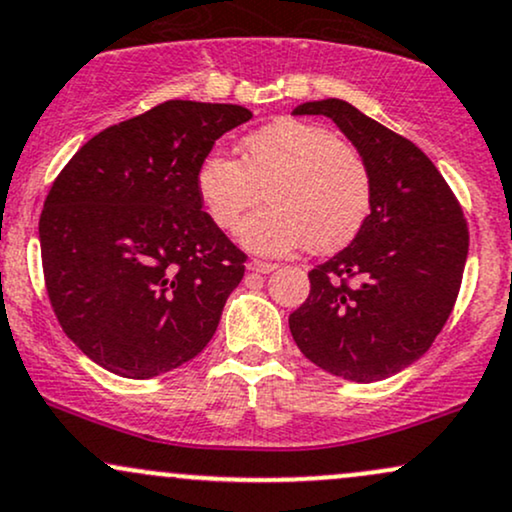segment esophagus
<instances>
[{"mask_svg": "<svg viewBox=\"0 0 512 512\" xmlns=\"http://www.w3.org/2000/svg\"><path fill=\"white\" fill-rule=\"evenodd\" d=\"M278 268L275 263H268V261H258V258H254V261H249V270H254V273H273V270Z\"/></svg>", "mask_w": 512, "mask_h": 512, "instance_id": "34e87169", "label": "esophagus"}]
</instances>
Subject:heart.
Segmentation results:
<instances>
[{
  "label": "heart",
  "instance_id": "heart-1",
  "mask_svg": "<svg viewBox=\"0 0 512 512\" xmlns=\"http://www.w3.org/2000/svg\"><path fill=\"white\" fill-rule=\"evenodd\" d=\"M196 196L218 230L230 232L263 196L268 206L239 227L246 249L330 254L362 230L371 174L357 148L326 126L275 119L239 143V160L213 150L196 167Z\"/></svg>",
  "mask_w": 512,
  "mask_h": 512
}]
</instances>
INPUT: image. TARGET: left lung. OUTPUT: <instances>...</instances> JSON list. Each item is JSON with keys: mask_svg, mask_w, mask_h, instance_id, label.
Returning <instances> with one entry per match:
<instances>
[{"mask_svg": "<svg viewBox=\"0 0 512 512\" xmlns=\"http://www.w3.org/2000/svg\"><path fill=\"white\" fill-rule=\"evenodd\" d=\"M359 150L371 174V213L350 246L309 273L290 314L306 359L328 374L374 383L417 362L458 299L470 232L446 179L426 155L350 102H304Z\"/></svg>", "mask_w": 512, "mask_h": 512, "instance_id": "obj_1", "label": "left lung"}]
</instances>
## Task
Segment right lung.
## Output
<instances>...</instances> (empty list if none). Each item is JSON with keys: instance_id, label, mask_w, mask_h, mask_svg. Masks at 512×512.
<instances>
[{"instance_id": "add662e5", "label": "right lung", "mask_w": 512, "mask_h": 512, "mask_svg": "<svg viewBox=\"0 0 512 512\" xmlns=\"http://www.w3.org/2000/svg\"><path fill=\"white\" fill-rule=\"evenodd\" d=\"M242 105L167 100L93 136L40 215L45 287L69 340L124 378L194 359L244 278L246 254L203 213L196 167L249 122Z\"/></svg>"}]
</instances>
